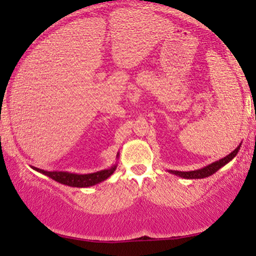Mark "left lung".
I'll return each mask as SVG.
<instances>
[{
  "instance_id": "1",
  "label": "left lung",
  "mask_w": 256,
  "mask_h": 256,
  "mask_svg": "<svg viewBox=\"0 0 256 256\" xmlns=\"http://www.w3.org/2000/svg\"><path fill=\"white\" fill-rule=\"evenodd\" d=\"M240 145H242V144H240V145H238L237 148L231 152V154H228L226 157H224V158H221L219 160H215V162L210 163V164H208L206 166H203V168H200V169H197V170H190V172L168 170V172L174 175H178V176H180V178H184V179H203V178H208V176H210V175H213L214 173H216L221 166L228 164L230 160H234V157H236V154H238V151H240Z\"/></svg>"
}]
</instances>
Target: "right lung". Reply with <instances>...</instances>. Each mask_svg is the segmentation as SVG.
<instances>
[{"label": "right lung", "instance_id": "obj_1", "mask_svg": "<svg viewBox=\"0 0 256 256\" xmlns=\"http://www.w3.org/2000/svg\"><path fill=\"white\" fill-rule=\"evenodd\" d=\"M117 158H118V154H117ZM34 170L38 172L43 175H47V176L52 178L53 180L58 182L62 185L71 186V188H90V186H94L96 184L102 182L104 180L110 178L114 174V172L116 170L117 163L114 164L111 168L102 169V170L96 172V173H90V174H76V173H70V172H47L43 170V169L36 168V166H31Z\"/></svg>", "mask_w": 256, "mask_h": 256}]
</instances>
